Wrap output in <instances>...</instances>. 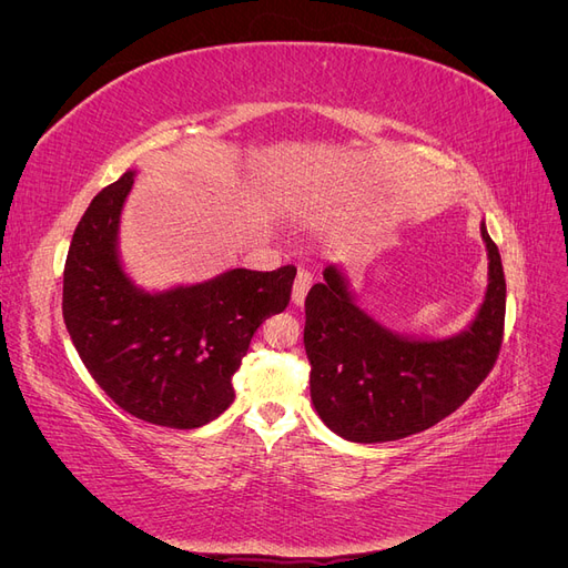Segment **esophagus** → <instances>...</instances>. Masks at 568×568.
Returning a JSON list of instances; mask_svg holds the SVG:
<instances>
[{"label":"esophagus","mask_w":568,"mask_h":568,"mask_svg":"<svg viewBox=\"0 0 568 568\" xmlns=\"http://www.w3.org/2000/svg\"><path fill=\"white\" fill-rule=\"evenodd\" d=\"M311 284H313L311 272L298 270L296 282H294V291H291V301H294V305H303L305 303V296H307V291H311Z\"/></svg>","instance_id":"34e87169"}]
</instances>
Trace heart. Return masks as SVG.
I'll return each mask as SVG.
<instances>
[{"instance_id":"obj_1","label":"heart","mask_w":568,"mask_h":568,"mask_svg":"<svg viewBox=\"0 0 568 568\" xmlns=\"http://www.w3.org/2000/svg\"><path fill=\"white\" fill-rule=\"evenodd\" d=\"M324 196H322V192H307L303 199H298V203L301 205H307V203H320Z\"/></svg>"}]
</instances>
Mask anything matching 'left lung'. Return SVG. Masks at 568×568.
Returning <instances> with one entry per match:
<instances>
[{"label":"left lung","instance_id":"1","mask_svg":"<svg viewBox=\"0 0 568 568\" xmlns=\"http://www.w3.org/2000/svg\"><path fill=\"white\" fill-rule=\"evenodd\" d=\"M480 236L488 251L484 303L445 338L388 329L357 305L341 265L324 267V282L305 298L303 343L313 405L334 434L353 443L419 434L453 415L486 379L500 353L507 286L486 222Z\"/></svg>","mask_w":568,"mask_h":568}]
</instances>
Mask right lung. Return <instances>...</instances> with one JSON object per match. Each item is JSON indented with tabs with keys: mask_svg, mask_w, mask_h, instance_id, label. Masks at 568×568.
I'll return each instance as SVG.
<instances>
[{
	"mask_svg": "<svg viewBox=\"0 0 568 568\" xmlns=\"http://www.w3.org/2000/svg\"><path fill=\"white\" fill-rule=\"evenodd\" d=\"M134 170L92 199L63 270V320L92 379L136 419L196 428L234 403L251 338L291 298L296 267H234L199 284L136 286L120 261V215Z\"/></svg>",
	"mask_w": 568,
	"mask_h": 568,
	"instance_id": "right-lung-1",
	"label": "right lung"
}]
</instances>
